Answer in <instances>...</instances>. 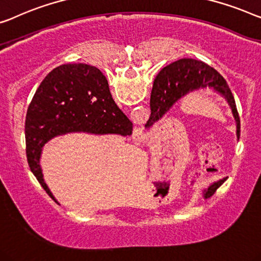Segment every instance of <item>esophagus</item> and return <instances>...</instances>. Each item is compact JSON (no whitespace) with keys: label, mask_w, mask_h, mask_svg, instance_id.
<instances>
[{"label":"esophagus","mask_w":261,"mask_h":261,"mask_svg":"<svg viewBox=\"0 0 261 261\" xmlns=\"http://www.w3.org/2000/svg\"><path fill=\"white\" fill-rule=\"evenodd\" d=\"M138 135H139V137H140V135H141L142 134V129H140V128H139V133H137Z\"/></svg>","instance_id":"esophagus-1"}]
</instances>
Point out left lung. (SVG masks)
I'll list each match as a JSON object with an SVG mask.
<instances>
[{"label":"left lung","mask_w":261,"mask_h":261,"mask_svg":"<svg viewBox=\"0 0 261 261\" xmlns=\"http://www.w3.org/2000/svg\"><path fill=\"white\" fill-rule=\"evenodd\" d=\"M207 87L224 96L228 102L237 122V137L239 138L240 119L236 100L227 82L214 68L194 59H180L159 71L150 94V116L146 127H150L159 119H161L173 105L187 94ZM226 179L227 177L215 181L205 190V199L211 198Z\"/></svg>","instance_id":"8db88e82"}]
</instances>
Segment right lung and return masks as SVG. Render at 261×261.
<instances>
[{
	"label": "right lung",
	"mask_w": 261,
	"mask_h": 261,
	"mask_svg": "<svg viewBox=\"0 0 261 261\" xmlns=\"http://www.w3.org/2000/svg\"><path fill=\"white\" fill-rule=\"evenodd\" d=\"M133 123L113 100L108 81L96 67L68 63L49 73L34 94L25 115V146L30 171L54 200L43 180L42 147L67 133L132 134Z\"/></svg>",
	"instance_id": "1"
}]
</instances>
